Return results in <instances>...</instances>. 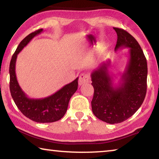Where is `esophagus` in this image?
<instances>
[{
    "label": "esophagus",
    "mask_w": 159,
    "mask_h": 159,
    "mask_svg": "<svg viewBox=\"0 0 159 159\" xmlns=\"http://www.w3.org/2000/svg\"><path fill=\"white\" fill-rule=\"evenodd\" d=\"M89 82V78L85 74H82L80 75L79 79V85H82L85 83H88Z\"/></svg>",
    "instance_id": "34e87169"
}]
</instances>
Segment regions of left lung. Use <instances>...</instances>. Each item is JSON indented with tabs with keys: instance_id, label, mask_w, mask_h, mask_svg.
<instances>
[{
	"instance_id": "8db88e82",
	"label": "left lung",
	"mask_w": 159,
	"mask_h": 159,
	"mask_svg": "<svg viewBox=\"0 0 159 159\" xmlns=\"http://www.w3.org/2000/svg\"><path fill=\"white\" fill-rule=\"evenodd\" d=\"M117 34L115 51L129 48V59L117 85L110 73L111 60L103 62L91 74L94 96L92 110L99 120L108 124L122 122L131 117L143 103L147 92L148 64L134 37L126 30L113 28Z\"/></svg>"
}]
</instances>
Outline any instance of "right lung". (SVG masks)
<instances>
[{
    "mask_svg": "<svg viewBox=\"0 0 159 159\" xmlns=\"http://www.w3.org/2000/svg\"><path fill=\"white\" fill-rule=\"evenodd\" d=\"M43 31L36 30L28 34L20 42L11 57L10 64V89L11 97L20 111L25 117L39 123L53 122L64 116L67 110L69 102L78 89V80L65 85L51 96L42 99H32L22 90L16 79L15 66L18 54L31 39Z\"/></svg>",
    "mask_w": 159,
    "mask_h": 159,
    "instance_id": "right-lung-1",
    "label": "right lung"
}]
</instances>
